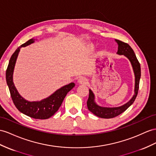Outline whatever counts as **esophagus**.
Wrapping results in <instances>:
<instances>
[{"instance_id":"obj_1","label":"esophagus","mask_w":156,"mask_h":156,"mask_svg":"<svg viewBox=\"0 0 156 156\" xmlns=\"http://www.w3.org/2000/svg\"><path fill=\"white\" fill-rule=\"evenodd\" d=\"M87 82V80L85 78V77H80L78 80V82L79 83H80V84H86Z\"/></svg>"}]
</instances>
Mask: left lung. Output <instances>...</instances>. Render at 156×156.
Returning <instances> with one entry per match:
<instances>
[{"mask_svg": "<svg viewBox=\"0 0 156 156\" xmlns=\"http://www.w3.org/2000/svg\"><path fill=\"white\" fill-rule=\"evenodd\" d=\"M118 44V51L117 54L123 55L129 59L133 66V69L134 70V73L135 76V87H134V94L133 97L130 100L127 102L126 104L123 105L121 107H103L99 106L96 104L94 101V94L92 91L89 90V98L87 101V109L90 111L94 113L96 116L103 118V119H111L118 116L120 114L125 111L129 107L134 103L136 98L137 96L138 88H139V83L140 79L141 76V70L140 65L136 57L134 51L132 49L131 47L129 44L122 42L120 40H115Z\"/></svg>", "mask_w": 156, "mask_h": 156, "instance_id": "left-lung-1", "label": "left lung"}]
</instances>
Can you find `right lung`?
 Listing matches in <instances>:
<instances>
[{"label":"right lung","mask_w":156,"mask_h":156,"mask_svg":"<svg viewBox=\"0 0 156 156\" xmlns=\"http://www.w3.org/2000/svg\"><path fill=\"white\" fill-rule=\"evenodd\" d=\"M34 42V39H31L15 51L10 57L7 67L6 80L14 104L21 113L34 119H47L53 116L58 110L67 93L75 86V83L71 82L69 84L61 87L49 97L39 101H28L23 98L14 84L13 72L20 48L29 45Z\"/></svg>","instance_id":"obj_1"}]
</instances>
